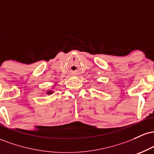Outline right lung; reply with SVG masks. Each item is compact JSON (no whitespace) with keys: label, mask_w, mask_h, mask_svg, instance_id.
<instances>
[{"label":"right lung","mask_w":154,"mask_h":154,"mask_svg":"<svg viewBox=\"0 0 154 154\" xmlns=\"http://www.w3.org/2000/svg\"><path fill=\"white\" fill-rule=\"evenodd\" d=\"M54 93V91H49L47 92V94H51V93Z\"/></svg>","instance_id":"1"}]
</instances>
